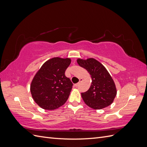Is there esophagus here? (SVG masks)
I'll return each instance as SVG.
<instances>
[{
    "mask_svg": "<svg viewBox=\"0 0 147 147\" xmlns=\"http://www.w3.org/2000/svg\"><path fill=\"white\" fill-rule=\"evenodd\" d=\"M82 81H83V79H82V78L80 79V81H79V82H78V83H76V84H75V86H77L78 85V84H79V83H80V82H82Z\"/></svg>",
    "mask_w": 147,
    "mask_h": 147,
    "instance_id": "obj_1",
    "label": "esophagus"
}]
</instances>
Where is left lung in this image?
<instances>
[{
  "label": "left lung",
  "mask_w": 147,
  "mask_h": 147,
  "mask_svg": "<svg viewBox=\"0 0 147 147\" xmlns=\"http://www.w3.org/2000/svg\"><path fill=\"white\" fill-rule=\"evenodd\" d=\"M77 63L90 73L92 82L90 89L82 93V99L90 107L100 110L112 104L117 88L110 74L100 62L94 58L78 59Z\"/></svg>",
  "instance_id": "left-lung-1"
}]
</instances>
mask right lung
Wrapping results in <instances>:
<instances>
[{
	"mask_svg": "<svg viewBox=\"0 0 147 147\" xmlns=\"http://www.w3.org/2000/svg\"><path fill=\"white\" fill-rule=\"evenodd\" d=\"M71 63L70 58L53 57L44 63L30 84L34 100L45 110H53L64 105L73 86L65 77V71Z\"/></svg>",
	"mask_w": 147,
	"mask_h": 147,
	"instance_id": "obj_1",
	"label": "right lung"
}]
</instances>
